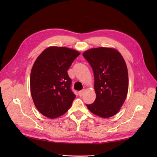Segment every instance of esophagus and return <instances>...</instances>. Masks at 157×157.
<instances>
[{"instance_id":"obj_1","label":"esophagus","mask_w":157,"mask_h":157,"mask_svg":"<svg viewBox=\"0 0 157 157\" xmlns=\"http://www.w3.org/2000/svg\"><path fill=\"white\" fill-rule=\"evenodd\" d=\"M84 92H85L84 90H82L79 91V92H78V94H79V96H82L83 95H84Z\"/></svg>"}]
</instances>
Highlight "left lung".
<instances>
[{
	"label": "left lung",
	"mask_w": 157,
	"mask_h": 157,
	"mask_svg": "<svg viewBox=\"0 0 157 157\" xmlns=\"http://www.w3.org/2000/svg\"><path fill=\"white\" fill-rule=\"evenodd\" d=\"M83 56L92 67L96 97L86 105L94 115L109 118L118 113L128 91V68L117 50L99 47L88 50Z\"/></svg>",
	"instance_id": "1"
}]
</instances>
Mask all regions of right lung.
Segmentation results:
<instances>
[{"mask_svg":"<svg viewBox=\"0 0 157 157\" xmlns=\"http://www.w3.org/2000/svg\"><path fill=\"white\" fill-rule=\"evenodd\" d=\"M79 52L66 47L51 46L36 59L30 75L31 94L36 107L53 119L71 107L75 95L67 71Z\"/></svg>","mask_w":157,"mask_h":157,"instance_id":"right-lung-1","label":"right lung"}]
</instances>
